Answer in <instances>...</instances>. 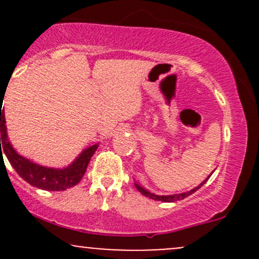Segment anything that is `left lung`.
<instances>
[{
    "instance_id": "1",
    "label": "left lung",
    "mask_w": 259,
    "mask_h": 259,
    "mask_svg": "<svg viewBox=\"0 0 259 259\" xmlns=\"http://www.w3.org/2000/svg\"><path fill=\"white\" fill-rule=\"evenodd\" d=\"M210 175H212V174H210ZM210 175H209V177L207 178L206 180H204V181H202V183L200 184V185H198V186H196L195 189L190 190V191H187V192H183V194H175V195L159 196V195H154V194H152V192L147 191L146 189H144V187H141V186H140V185H138V184H135V187H136V189L139 190L140 192H141L142 195H144V196H146V197H148V198H152V200H154V201H162V202H175V201H180V200H184V198H186L187 196H190V195L195 194V192L197 191L198 189H201V187L203 186L204 184H206V181H207L208 179H209V178H210Z\"/></svg>"
}]
</instances>
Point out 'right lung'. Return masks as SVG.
Segmentation results:
<instances>
[{
  "label": "right lung",
  "mask_w": 259,
  "mask_h": 259,
  "mask_svg": "<svg viewBox=\"0 0 259 259\" xmlns=\"http://www.w3.org/2000/svg\"><path fill=\"white\" fill-rule=\"evenodd\" d=\"M2 103V100H1ZM0 151L1 157H4V153L10 160L11 165L16 169V171L23 178L26 183L30 185L38 187V189L47 190V191H64L69 187L75 186L84 177L86 168L91 157L94 156L95 151L97 150L99 145H92V146L85 148L81 153L76 157L72 164L68 167L58 168H47L38 165L36 163L31 162L30 159L20 156L17 153L11 142L8 141L7 126H6L5 113L0 109ZM3 146H1V144Z\"/></svg>",
  "instance_id": "1"
}]
</instances>
